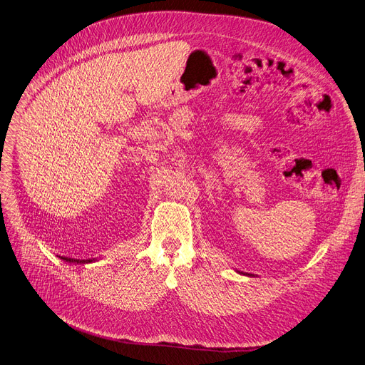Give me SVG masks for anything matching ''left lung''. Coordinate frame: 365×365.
<instances>
[{
    "mask_svg": "<svg viewBox=\"0 0 365 365\" xmlns=\"http://www.w3.org/2000/svg\"><path fill=\"white\" fill-rule=\"evenodd\" d=\"M239 274H243V275H246V277H255L253 274H246V272H240V271H237Z\"/></svg>",
    "mask_w": 365,
    "mask_h": 365,
    "instance_id": "left-lung-1",
    "label": "left lung"
}]
</instances>
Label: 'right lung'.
<instances>
[{
	"mask_svg": "<svg viewBox=\"0 0 365 365\" xmlns=\"http://www.w3.org/2000/svg\"><path fill=\"white\" fill-rule=\"evenodd\" d=\"M63 262H68V263H83V264H86V263H91V262H94V260H97L96 257H93V259H73V257H65V256H62L61 257Z\"/></svg>",
	"mask_w": 365,
	"mask_h": 365,
	"instance_id": "right-lung-1",
	"label": "right lung"
}]
</instances>
